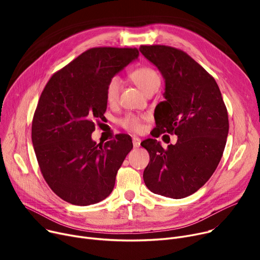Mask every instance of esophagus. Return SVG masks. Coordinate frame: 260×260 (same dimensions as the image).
<instances>
[{
	"instance_id": "esophagus-1",
	"label": "esophagus",
	"mask_w": 260,
	"mask_h": 260,
	"mask_svg": "<svg viewBox=\"0 0 260 260\" xmlns=\"http://www.w3.org/2000/svg\"><path fill=\"white\" fill-rule=\"evenodd\" d=\"M141 143V140L138 137H133V145L134 147H139Z\"/></svg>"
}]
</instances>
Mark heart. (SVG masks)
Returning <instances> with one entry per match:
<instances>
[{"label":"heart","mask_w":260,"mask_h":260,"mask_svg":"<svg viewBox=\"0 0 260 260\" xmlns=\"http://www.w3.org/2000/svg\"><path fill=\"white\" fill-rule=\"evenodd\" d=\"M131 79L135 82L144 93L149 89L154 88L157 85H160V78L158 74L151 67H139L137 70L131 73ZM121 88V79L118 76H114L109 79L105 89V100L109 105H113L117 102L119 92ZM144 117L127 114L119 120V124L128 132L138 133L142 129V122Z\"/></svg>","instance_id":"b5f03b06"}]
</instances>
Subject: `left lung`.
<instances>
[{
	"instance_id": "8db88e82",
	"label": "left lung",
	"mask_w": 260,
	"mask_h": 260,
	"mask_svg": "<svg viewBox=\"0 0 260 260\" xmlns=\"http://www.w3.org/2000/svg\"><path fill=\"white\" fill-rule=\"evenodd\" d=\"M139 50L166 83V100L155 109L154 137H178L167 149L156 139L141 142L151 160L144 183L155 194L181 199L197 192L218 167L229 133L228 111L215 79L187 53L166 45Z\"/></svg>"
}]
</instances>
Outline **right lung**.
Returning <instances> with one entry per match:
<instances>
[{"label":"right lung","mask_w":260,"mask_h":260,"mask_svg":"<svg viewBox=\"0 0 260 260\" xmlns=\"http://www.w3.org/2000/svg\"><path fill=\"white\" fill-rule=\"evenodd\" d=\"M138 56L137 48H90L52 75L41 93L31 126L37 160L53 193L75 206L111 194L133 148L127 135L97 144L91 134L106 111L109 79Z\"/></svg>","instance_id":"add662e5"}]
</instances>
